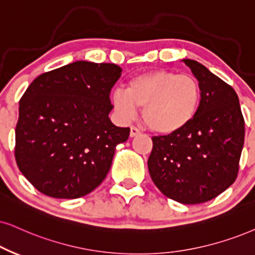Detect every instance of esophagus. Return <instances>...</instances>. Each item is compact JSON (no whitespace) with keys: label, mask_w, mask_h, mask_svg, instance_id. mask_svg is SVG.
I'll return each instance as SVG.
<instances>
[{"label":"esophagus","mask_w":255,"mask_h":255,"mask_svg":"<svg viewBox=\"0 0 255 255\" xmlns=\"http://www.w3.org/2000/svg\"><path fill=\"white\" fill-rule=\"evenodd\" d=\"M142 131H141L138 128L134 127V126H131L130 127V137H134V136H137V135H140Z\"/></svg>","instance_id":"esophagus-1"}]
</instances>
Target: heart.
<instances>
[{
  "instance_id": "heart-1",
  "label": "heart",
  "mask_w": 255,
  "mask_h": 255,
  "mask_svg": "<svg viewBox=\"0 0 255 255\" xmlns=\"http://www.w3.org/2000/svg\"><path fill=\"white\" fill-rule=\"evenodd\" d=\"M201 87L192 75L151 70L133 77L127 90L115 89L112 104L122 120L129 121L142 109L143 122L159 134H173L187 127L199 111Z\"/></svg>"
}]
</instances>
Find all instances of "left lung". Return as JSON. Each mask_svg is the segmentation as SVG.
<instances>
[{"instance_id": "8db88e82", "label": "left lung", "mask_w": 255, "mask_h": 255, "mask_svg": "<svg viewBox=\"0 0 255 255\" xmlns=\"http://www.w3.org/2000/svg\"><path fill=\"white\" fill-rule=\"evenodd\" d=\"M201 87L195 118L182 130L153 136L148 170L167 198L207 202L235 181L245 141L239 98L230 85L194 60H182Z\"/></svg>"}]
</instances>
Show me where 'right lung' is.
<instances>
[{
  "instance_id": "add662e5",
  "label": "right lung",
  "mask_w": 255,
  "mask_h": 255,
  "mask_svg": "<svg viewBox=\"0 0 255 255\" xmlns=\"http://www.w3.org/2000/svg\"><path fill=\"white\" fill-rule=\"evenodd\" d=\"M121 72L114 63L76 61L29 85L20 100L15 159L38 192L76 199L104 181L115 147L130 131L108 118Z\"/></svg>"
}]
</instances>
